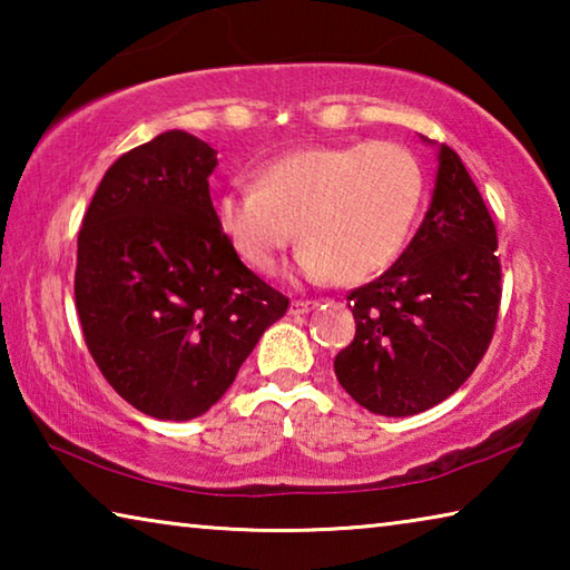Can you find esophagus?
Returning a JSON list of instances; mask_svg holds the SVG:
<instances>
[{
	"label": "esophagus",
	"instance_id": "esophagus-1",
	"mask_svg": "<svg viewBox=\"0 0 570 570\" xmlns=\"http://www.w3.org/2000/svg\"><path fill=\"white\" fill-rule=\"evenodd\" d=\"M316 306H320V302H312V298H294L292 306H288V312H292V314H308Z\"/></svg>",
	"mask_w": 570,
	"mask_h": 570
}]
</instances>
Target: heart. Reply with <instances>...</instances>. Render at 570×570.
<instances>
[{
  "instance_id": "b5f03b06",
  "label": "heart",
  "mask_w": 570,
  "mask_h": 570,
  "mask_svg": "<svg viewBox=\"0 0 570 570\" xmlns=\"http://www.w3.org/2000/svg\"><path fill=\"white\" fill-rule=\"evenodd\" d=\"M422 200V170L390 140L312 146L284 153L254 183L220 193L216 220L240 262L274 272L298 238V274L308 282L354 284L400 256Z\"/></svg>"
}]
</instances>
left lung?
I'll return each mask as SVG.
<instances>
[{
    "mask_svg": "<svg viewBox=\"0 0 570 570\" xmlns=\"http://www.w3.org/2000/svg\"><path fill=\"white\" fill-rule=\"evenodd\" d=\"M422 226L380 278L346 296L354 342L336 354L364 410L407 417L448 400L485 356L500 308L498 230L460 156L438 153Z\"/></svg>",
    "mask_w": 570,
    "mask_h": 570,
    "instance_id": "obj_1",
    "label": "left lung"
}]
</instances>
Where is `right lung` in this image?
I'll return each mask as SVG.
<instances>
[{
    "label": "right lung",
    "mask_w": 570,
    "mask_h": 570,
    "mask_svg": "<svg viewBox=\"0 0 570 570\" xmlns=\"http://www.w3.org/2000/svg\"><path fill=\"white\" fill-rule=\"evenodd\" d=\"M216 150L160 132L105 173L77 236L75 304L110 387L158 420H193L234 384L288 298L220 234Z\"/></svg>",
    "instance_id": "add662e5"
}]
</instances>
